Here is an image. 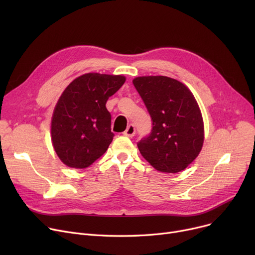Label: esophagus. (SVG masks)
I'll return each instance as SVG.
<instances>
[{
    "label": "esophagus",
    "mask_w": 255,
    "mask_h": 255,
    "mask_svg": "<svg viewBox=\"0 0 255 255\" xmlns=\"http://www.w3.org/2000/svg\"><path fill=\"white\" fill-rule=\"evenodd\" d=\"M123 134L125 136H128V137H133V136H134V134H135V127H134V125H132V124L129 125L127 127V129L124 131Z\"/></svg>",
    "instance_id": "obj_1"
}]
</instances>
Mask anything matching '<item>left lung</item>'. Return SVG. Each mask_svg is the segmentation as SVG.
<instances>
[{
	"label": "left lung",
	"instance_id": "1",
	"mask_svg": "<svg viewBox=\"0 0 255 255\" xmlns=\"http://www.w3.org/2000/svg\"><path fill=\"white\" fill-rule=\"evenodd\" d=\"M153 122L149 136L137 142L142 157L159 171L179 172L198 156L204 122L190 90L167 76L133 79Z\"/></svg>",
	"mask_w": 255,
	"mask_h": 255
}]
</instances>
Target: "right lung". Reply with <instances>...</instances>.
I'll return each mask as SVG.
<instances>
[{"label":"right lung","mask_w":255,"mask_h":255,"mask_svg":"<svg viewBox=\"0 0 255 255\" xmlns=\"http://www.w3.org/2000/svg\"><path fill=\"white\" fill-rule=\"evenodd\" d=\"M125 76L87 73L61 95L51 118V140L61 161L86 168L100 158L115 136L106 101L122 87Z\"/></svg>","instance_id":"add662e5"}]
</instances>
